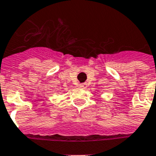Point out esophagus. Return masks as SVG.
Returning <instances> with one entry per match:
<instances>
[{"instance_id": "1", "label": "esophagus", "mask_w": 156, "mask_h": 156, "mask_svg": "<svg viewBox=\"0 0 156 156\" xmlns=\"http://www.w3.org/2000/svg\"><path fill=\"white\" fill-rule=\"evenodd\" d=\"M79 86H80L81 88H87V86H88V84H87L86 83H80V84H79Z\"/></svg>"}]
</instances>
